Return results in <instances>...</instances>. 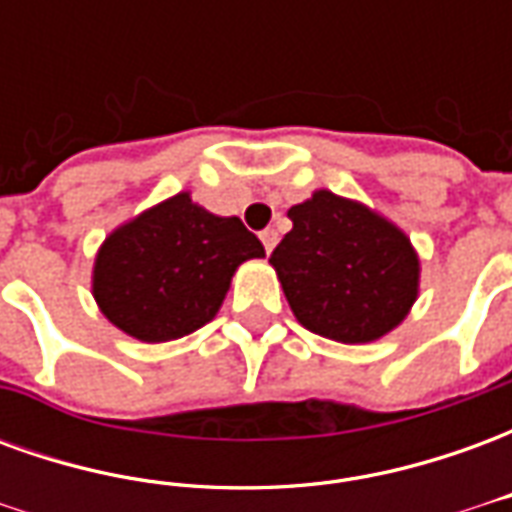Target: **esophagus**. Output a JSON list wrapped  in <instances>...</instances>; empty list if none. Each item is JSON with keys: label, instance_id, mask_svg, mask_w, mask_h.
Returning a JSON list of instances; mask_svg holds the SVG:
<instances>
[{"label": "esophagus", "instance_id": "obj_1", "mask_svg": "<svg viewBox=\"0 0 512 512\" xmlns=\"http://www.w3.org/2000/svg\"><path fill=\"white\" fill-rule=\"evenodd\" d=\"M260 241H263L266 252L271 255V249L277 246V230H263V233H260Z\"/></svg>", "mask_w": 512, "mask_h": 512}]
</instances>
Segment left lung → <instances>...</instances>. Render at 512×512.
<instances>
[{"mask_svg": "<svg viewBox=\"0 0 512 512\" xmlns=\"http://www.w3.org/2000/svg\"><path fill=\"white\" fill-rule=\"evenodd\" d=\"M288 216L293 230L268 263L304 329L359 345L403 323L419 293V257L397 224L329 189Z\"/></svg>", "mask_w": 512, "mask_h": 512, "instance_id": "obj_1", "label": "left lung"}]
</instances>
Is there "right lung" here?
Returning a JSON list of instances; mask_svg holds the SVG:
<instances>
[{
  "instance_id": "right-lung-1",
  "label": "right lung",
  "mask_w": 512,
  "mask_h": 512,
  "mask_svg": "<svg viewBox=\"0 0 512 512\" xmlns=\"http://www.w3.org/2000/svg\"><path fill=\"white\" fill-rule=\"evenodd\" d=\"M252 257L266 249L238 216H216L180 191L109 233L93 296L128 337L169 343L213 321L235 268Z\"/></svg>"
}]
</instances>
